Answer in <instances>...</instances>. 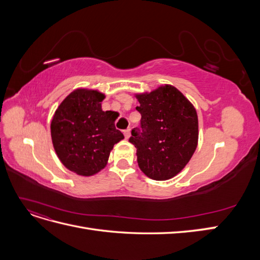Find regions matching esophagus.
<instances>
[{
    "label": "esophagus",
    "mask_w": 260,
    "mask_h": 260,
    "mask_svg": "<svg viewBox=\"0 0 260 260\" xmlns=\"http://www.w3.org/2000/svg\"><path fill=\"white\" fill-rule=\"evenodd\" d=\"M123 135H124V138L125 139H129L130 138V129H127L123 131Z\"/></svg>",
    "instance_id": "esophagus-1"
}]
</instances>
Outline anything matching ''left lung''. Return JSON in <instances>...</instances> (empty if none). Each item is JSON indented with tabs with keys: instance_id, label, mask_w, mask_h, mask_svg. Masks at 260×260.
Masks as SVG:
<instances>
[{
	"instance_id": "obj_1",
	"label": "left lung",
	"mask_w": 260,
	"mask_h": 260,
	"mask_svg": "<svg viewBox=\"0 0 260 260\" xmlns=\"http://www.w3.org/2000/svg\"><path fill=\"white\" fill-rule=\"evenodd\" d=\"M141 130L131 131L129 142L137 148L140 169L153 180L177 176L193 156L199 141V119L194 106L177 88L165 84L137 94Z\"/></svg>"
}]
</instances>
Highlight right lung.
Returning <instances> with one entry per match:
<instances>
[{
    "label": "right lung",
    "mask_w": 260,
    "mask_h": 260,
    "mask_svg": "<svg viewBox=\"0 0 260 260\" xmlns=\"http://www.w3.org/2000/svg\"><path fill=\"white\" fill-rule=\"evenodd\" d=\"M104 98L96 90L77 89L53 116L55 152L67 169L79 176H93L103 169L114 145L123 139L115 127L114 112L102 109Z\"/></svg>",
    "instance_id": "right-lung-1"
}]
</instances>
